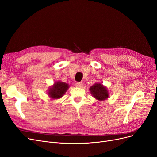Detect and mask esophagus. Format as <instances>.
<instances>
[{
    "label": "esophagus",
    "mask_w": 157,
    "mask_h": 157,
    "mask_svg": "<svg viewBox=\"0 0 157 157\" xmlns=\"http://www.w3.org/2000/svg\"><path fill=\"white\" fill-rule=\"evenodd\" d=\"M75 85H76V86L78 88H82L83 86V85L81 82H77Z\"/></svg>",
    "instance_id": "esophagus-1"
}]
</instances>
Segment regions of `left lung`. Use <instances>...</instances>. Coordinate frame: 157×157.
Segmentation results:
<instances>
[{
	"label": "left lung",
	"mask_w": 157,
	"mask_h": 157,
	"mask_svg": "<svg viewBox=\"0 0 157 157\" xmlns=\"http://www.w3.org/2000/svg\"><path fill=\"white\" fill-rule=\"evenodd\" d=\"M89 90L93 97L99 101L105 100L109 96L107 88L101 83H96L92 85Z\"/></svg>",
	"instance_id": "left-lung-1"
}]
</instances>
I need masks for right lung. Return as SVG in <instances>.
Returning <instances> with one entry per match:
<instances>
[{"instance_id":"obj_1","label":"right lung","mask_w":157,"mask_h":157,"mask_svg":"<svg viewBox=\"0 0 157 157\" xmlns=\"http://www.w3.org/2000/svg\"><path fill=\"white\" fill-rule=\"evenodd\" d=\"M69 88V84L61 81L56 82L53 86H51L49 89L48 94L51 99H58L62 97Z\"/></svg>"}]
</instances>
